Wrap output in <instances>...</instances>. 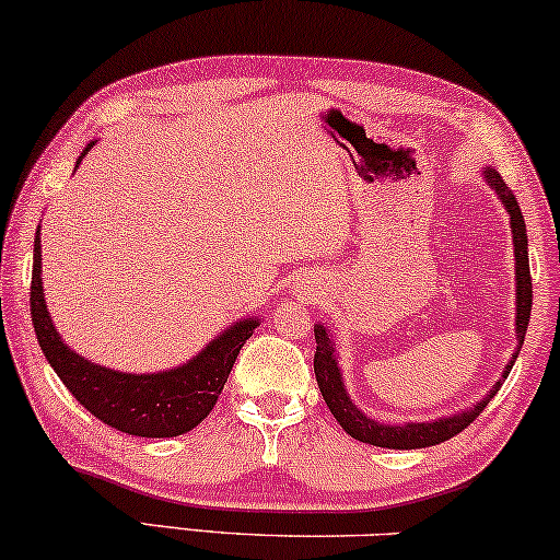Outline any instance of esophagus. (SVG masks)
Wrapping results in <instances>:
<instances>
[{
    "mask_svg": "<svg viewBox=\"0 0 560 560\" xmlns=\"http://www.w3.org/2000/svg\"><path fill=\"white\" fill-rule=\"evenodd\" d=\"M300 292H302V289H300ZM307 292H310V289H307Z\"/></svg>",
    "mask_w": 560,
    "mask_h": 560,
    "instance_id": "obj_1",
    "label": "esophagus"
}]
</instances>
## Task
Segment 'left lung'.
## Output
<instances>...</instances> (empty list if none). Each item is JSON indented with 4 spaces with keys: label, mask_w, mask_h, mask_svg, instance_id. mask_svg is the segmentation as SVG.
Here are the masks:
<instances>
[{
    "label": "left lung",
    "mask_w": 560,
    "mask_h": 560,
    "mask_svg": "<svg viewBox=\"0 0 560 560\" xmlns=\"http://www.w3.org/2000/svg\"><path fill=\"white\" fill-rule=\"evenodd\" d=\"M483 178L488 186L497 190V196L504 203L509 224H512V245H514V281H516V351L512 353V362L504 366L499 382H493L491 393H486L472 408H463L452 416H439L434 421H402V423H380L370 419L362 408H357V402L351 400V395L346 393L343 372L338 366V353L336 341H332V332L328 325L317 323L315 325V377L317 387H320L323 400L328 402L332 419L341 423L346 434L364 444H374V447H387V450H421V447H434L439 442H447L463 429H468L472 421L478 419L480 410L491 402L493 395L499 393V387L504 385V380L512 372L516 362V353H520L522 343H525V332L529 323V310H533V279H529V256H527V230H525V217H522L520 203L512 190L506 188V183L501 180V175L493 167H483Z\"/></svg>",
    "instance_id": "obj_1"
}]
</instances>
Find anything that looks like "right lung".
Wrapping results in <instances>:
<instances>
[{
  "mask_svg": "<svg viewBox=\"0 0 560 560\" xmlns=\"http://www.w3.org/2000/svg\"><path fill=\"white\" fill-rule=\"evenodd\" d=\"M92 144L95 141L84 147L74 167H80ZM31 315L40 351L67 390L95 419L124 434L147 439L180 436L207 419L217 406L240 349L260 325V317H240L217 338H211L196 357L173 370L133 374L90 362L82 353L69 349L46 307L44 279H40V228L35 232L33 245Z\"/></svg>",
  "mask_w": 560,
  "mask_h": 560,
  "instance_id": "1",
  "label": "right lung"
}]
</instances>
